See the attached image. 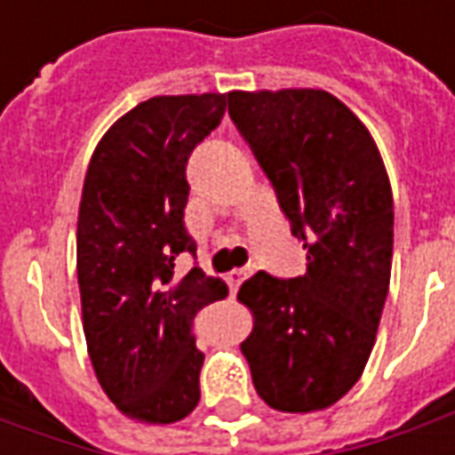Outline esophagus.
Listing matches in <instances>:
<instances>
[{"instance_id": "34e87169", "label": "esophagus", "mask_w": 455, "mask_h": 455, "mask_svg": "<svg viewBox=\"0 0 455 455\" xmlns=\"http://www.w3.org/2000/svg\"><path fill=\"white\" fill-rule=\"evenodd\" d=\"M251 273H253L251 268H243V271H230V273H228V283H230V291L235 293V291L240 289V283H243V281H245V278H248Z\"/></svg>"}]
</instances>
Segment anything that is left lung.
<instances>
[{"instance_id": "1", "label": "left lung", "mask_w": 455, "mask_h": 455, "mask_svg": "<svg viewBox=\"0 0 455 455\" xmlns=\"http://www.w3.org/2000/svg\"><path fill=\"white\" fill-rule=\"evenodd\" d=\"M228 111L306 251L304 275L260 271L240 286L253 314L240 352L273 411H323L375 347L393 268L390 177L372 133L326 91H230Z\"/></svg>"}]
</instances>
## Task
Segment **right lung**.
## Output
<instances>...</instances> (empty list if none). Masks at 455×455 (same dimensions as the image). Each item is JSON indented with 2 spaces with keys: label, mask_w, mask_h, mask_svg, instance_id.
<instances>
[{
  "label": "right lung",
  "mask_w": 455,
  "mask_h": 455,
  "mask_svg": "<svg viewBox=\"0 0 455 455\" xmlns=\"http://www.w3.org/2000/svg\"><path fill=\"white\" fill-rule=\"evenodd\" d=\"M225 108V93L139 103L103 133L83 182L78 286L91 364L116 408L149 426L197 408L204 355L192 322L228 296L197 266L174 271L177 255L197 251L184 230L187 159Z\"/></svg>",
  "instance_id": "right-lung-1"
}]
</instances>
